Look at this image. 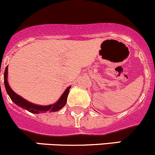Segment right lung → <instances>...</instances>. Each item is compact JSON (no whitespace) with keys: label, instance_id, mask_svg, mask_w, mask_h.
<instances>
[{"label":"right lung","instance_id":"right-lung-1","mask_svg":"<svg viewBox=\"0 0 155 155\" xmlns=\"http://www.w3.org/2000/svg\"><path fill=\"white\" fill-rule=\"evenodd\" d=\"M4 85H5V88L6 90V92L9 95V98H11L12 101L16 105H18L20 107L24 108V109L27 110L29 112L32 113H35V114H39V113H43L46 112H56V111H58L60 110H61L63 107L66 105V101H67V97H68V92H69V89L71 88V86L68 87L66 89V90L64 91L62 95L60 96V98H59L58 101L56 103L52 104L49 105H39L36 104L31 103V102L27 101L26 99H25L24 98H22L21 96L18 95V94L15 93L11 87H9V83H8V66L6 67L5 71H4Z\"/></svg>","mask_w":155,"mask_h":155}]
</instances>
